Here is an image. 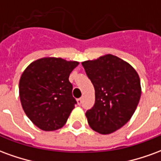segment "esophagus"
I'll return each instance as SVG.
<instances>
[{"label":"esophagus","instance_id":"1","mask_svg":"<svg viewBox=\"0 0 161 161\" xmlns=\"http://www.w3.org/2000/svg\"><path fill=\"white\" fill-rule=\"evenodd\" d=\"M77 101V104L81 105L82 104V102H83V99H82V97H80V98H78Z\"/></svg>","mask_w":161,"mask_h":161}]
</instances>
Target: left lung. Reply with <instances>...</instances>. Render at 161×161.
<instances>
[{
  "instance_id": "1",
  "label": "left lung",
  "mask_w": 161,
  "mask_h": 161,
  "mask_svg": "<svg viewBox=\"0 0 161 161\" xmlns=\"http://www.w3.org/2000/svg\"><path fill=\"white\" fill-rule=\"evenodd\" d=\"M95 88L94 106L86 111L88 123L103 135L124 126L135 113L141 98V81L133 67L108 54L82 63Z\"/></svg>"
}]
</instances>
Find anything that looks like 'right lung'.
I'll return each mask as SVG.
<instances>
[{
  "mask_svg": "<svg viewBox=\"0 0 161 161\" xmlns=\"http://www.w3.org/2000/svg\"><path fill=\"white\" fill-rule=\"evenodd\" d=\"M76 61L44 58L30 64L20 77V103L27 117L45 131H53L65 124L77 104L72 97L70 72Z\"/></svg>",
  "mask_w": 161,
  "mask_h": 161,
  "instance_id": "1",
  "label": "right lung"
}]
</instances>
